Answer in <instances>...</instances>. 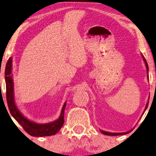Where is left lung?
Returning <instances> with one entry per match:
<instances>
[{
  "instance_id": "left-lung-1",
  "label": "left lung",
  "mask_w": 156,
  "mask_h": 156,
  "mask_svg": "<svg viewBox=\"0 0 156 156\" xmlns=\"http://www.w3.org/2000/svg\"><path fill=\"white\" fill-rule=\"evenodd\" d=\"M142 57H143V59H144V61L145 64H146V67L147 72H148V63H147L146 59L144 58V55H142ZM148 101L147 102V104H146V108H145V110H144V111L146 110V108H147V107H148ZM100 131H101V130H100ZM101 133H103V134H105V135H107V136H119V135H123V134H126V133H129V131L125 132V133H110V132L104 131H101Z\"/></svg>"
}]
</instances>
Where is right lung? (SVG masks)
<instances>
[{
	"label": "right lung",
	"mask_w": 156,
	"mask_h": 156,
	"mask_svg": "<svg viewBox=\"0 0 156 156\" xmlns=\"http://www.w3.org/2000/svg\"><path fill=\"white\" fill-rule=\"evenodd\" d=\"M12 57L8 59L6 64L5 70V80L6 84V99L8 108L12 117L22 126L23 129L27 133L32 136H48L56 134L64 123V112H65L66 102L64 104L61 114L57 120L48 123H37L23 116L20 111L18 109L15 103L13 92V81L11 74L12 72Z\"/></svg>",
	"instance_id": "1"
}]
</instances>
